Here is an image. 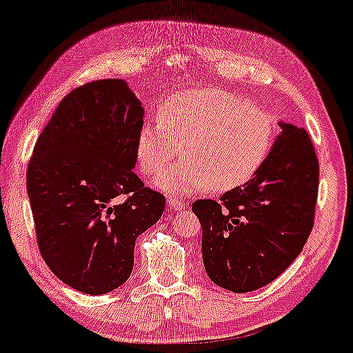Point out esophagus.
Segmentation results:
<instances>
[{"mask_svg": "<svg viewBox=\"0 0 353 353\" xmlns=\"http://www.w3.org/2000/svg\"><path fill=\"white\" fill-rule=\"evenodd\" d=\"M168 205L171 207V209H174V210H182V209H185V203L182 202V201H179V199H176V197H169Z\"/></svg>", "mask_w": 353, "mask_h": 353, "instance_id": "1", "label": "esophagus"}]
</instances>
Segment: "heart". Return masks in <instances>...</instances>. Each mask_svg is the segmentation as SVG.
<instances>
[{
  "label": "heart",
  "instance_id": "obj_1",
  "mask_svg": "<svg viewBox=\"0 0 353 353\" xmlns=\"http://www.w3.org/2000/svg\"><path fill=\"white\" fill-rule=\"evenodd\" d=\"M273 117L220 88H197L169 99L159 123H144L136 141V159L146 176L174 163L152 181L165 194L210 188L227 192L260 171L274 141Z\"/></svg>",
  "mask_w": 353,
  "mask_h": 353
}]
</instances>
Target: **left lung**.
I'll return each mask as SVG.
<instances>
[{
    "label": "left lung",
    "instance_id": "1",
    "mask_svg": "<svg viewBox=\"0 0 353 353\" xmlns=\"http://www.w3.org/2000/svg\"><path fill=\"white\" fill-rule=\"evenodd\" d=\"M279 128L252 179L220 202L201 199L192 205L207 274L228 291L270 284L299 256L312 230L319 161L305 130L284 121Z\"/></svg>",
    "mask_w": 353,
    "mask_h": 353
}]
</instances>
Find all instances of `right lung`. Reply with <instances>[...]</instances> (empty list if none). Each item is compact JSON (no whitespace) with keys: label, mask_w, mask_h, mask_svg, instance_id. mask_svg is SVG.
<instances>
[{"label":"right lung","mask_w":353,"mask_h":353,"mask_svg":"<svg viewBox=\"0 0 353 353\" xmlns=\"http://www.w3.org/2000/svg\"><path fill=\"white\" fill-rule=\"evenodd\" d=\"M143 103L121 79L75 88L37 138L28 195L50 271L85 294L120 288L134 241L161 219L164 195L134 174ZM128 194L123 203L117 197Z\"/></svg>","instance_id":"obj_1"}]
</instances>
